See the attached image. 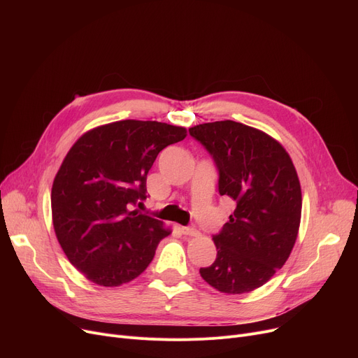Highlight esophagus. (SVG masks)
Wrapping results in <instances>:
<instances>
[{
  "label": "esophagus",
  "instance_id": "obj_1",
  "mask_svg": "<svg viewBox=\"0 0 358 358\" xmlns=\"http://www.w3.org/2000/svg\"><path fill=\"white\" fill-rule=\"evenodd\" d=\"M181 232L187 236H199L200 232L193 227H181Z\"/></svg>",
  "mask_w": 358,
  "mask_h": 358
}]
</instances>
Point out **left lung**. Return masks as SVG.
<instances>
[{
    "mask_svg": "<svg viewBox=\"0 0 358 358\" xmlns=\"http://www.w3.org/2000/svg\"><path fill=\"white\" fill-rule=\"evenodd\" d=\"M189 131L213 158L219 194L235 203L213 235L216 259L200 275L222 293L252 292L285 266L296 242L302 215L296 168L275 139L242 123H203Z\"/></svg>",
    "mask_w": 358,
    "mask_h": 358,
    "instance_id": "obj_1",
    "label": "left lung"
}]
</instances>
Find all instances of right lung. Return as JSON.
Wrapping results in <instances>:
<instances>
[{"instance_id":"1","label":"right lung","mask_w":358,"mask_h":358,"mask_svg":"<svg viewBox=\"0 0 358 358\" xmlns=\"http://www.w3.org/2000/svg\"><path fill=\"white\" fill-rule=\"evenodd\" d=\"M185 136L168 123L122 120L87 131L69 149L52 185L53 228L71 264L92 283H129L171 234L135 208L158 154Z\"/></svg>"}]
</instances>
